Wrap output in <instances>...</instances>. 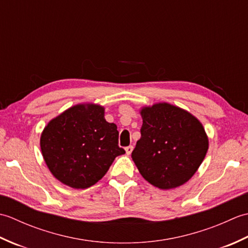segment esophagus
<instances>
[{"label":"esophagus","instance_id":"obj_1","mask_svg":"<svg viewBox=\"0 0 248 248\" xmlns=\"http://www.w3.org/2000/svg\"><path fill=\"white\" fill-rule=\"evenodd\" d=\"M133 150V146H128L125 147V152H127V155H131V152Z\"/></svg>","mask_w":248,"mask_h":248}]
</instances>
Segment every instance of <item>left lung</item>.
Wrapping results in <instances>:
<instances>
[{
	"mask_svg": "<svg viewBox=\"0 0 248 248\" xmlns=\"http://www.w3.org/2000/svg\"><path fill=\"white\" fill-rule=\"evenodd\" d=\"M140 115V139L131 155L140 175L161 189L187 182L209 148L202 123L191 113L165 102L143 108Z\"/></svg>",
	"mask_w": 248,
	"mask_h": 248,
	"instance_id": "8db88e82",
	"label": "left lung"
}]
</instances>
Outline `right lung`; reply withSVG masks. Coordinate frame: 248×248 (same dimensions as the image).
<instances>
[{
  "instance_id": "right-lung-1",
  "label": "right lung",
  "mask_w": 248,
  "mask_h": 248,
  "mask_svg": "<svg viewBox=\"0 0 248 248\" xmlns=\"http://www.w3.org/2000/svg\"><path fill=\"white\" fill-rule=\"evenodd\" d=\"M118 135L117 125L105 120L101 105L77 104L46 125L40 148L57 180L87 188L107 173L116 156L125 154L118 146Z\"/></svg>"
}]
</instances>
